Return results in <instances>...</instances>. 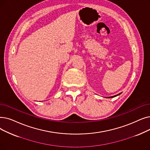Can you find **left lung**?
<instances>
[{"label":"left lung","mask_w":150,"mask_h":150,"mask_svg":"<svg viewBox=\"0 0 150 150\" xmlns=\"http://www.w3.org/2000/svg\"><path fill=\"white\" fill-rule=\"evenodd\" d=\"M120 94H117V95H115V96H111V97H108V98H112V97H116V96H118V95H120Z\"/></svg>","instance_id":"8db88e82"}]
</instances>
